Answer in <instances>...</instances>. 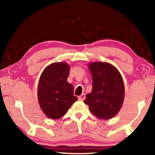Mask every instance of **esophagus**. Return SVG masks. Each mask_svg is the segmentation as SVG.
<instances>
[{
	"mask_svg": "<svg viewBox=\"0 0 155 155\" xmlns=\"http://www.w3.org/2000/svg\"><path fill=\"white\" fill-rule=\"evenodd\" d=\"M84 99H85V94H82L80 96L78 97V99L80 101H84Z\"/></svg>",
	"mask_w": 155,
	"mask_h": 155,
	"instance_id": "1",
	"label": "esophagus"
}]
</instances>
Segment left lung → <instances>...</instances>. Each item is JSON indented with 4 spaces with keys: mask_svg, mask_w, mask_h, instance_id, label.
<instances>
[{
    "mask_svg": "<svg viewBox=\"0 0 155 155\" xmlns=\"http://www.w3.org/2000/svg\"><path fill=\"white\" fill-rule=\"evenodd\" d=\"M92 77V90L84 102L99 119H111L121 109L124 100V80L118 70L106 62L89 63Z\"/></svg>",
    "mask_w": 155,
    "mask_h": 155,
    "instance_id": "left-lung-1",
    "label": "left lung"
}]
</instances>
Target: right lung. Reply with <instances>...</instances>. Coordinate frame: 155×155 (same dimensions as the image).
Here are the masks:
<instances>
[{
	"instance_id": "right-lung-1",
	"label": "right lung",
	"mask_w": 155,
	"mask_h": 155,
	"mask_svg": "<svg viewBox=\"0 0 155 155\" xmlns=\"http://www.w3.org/2000/svg\"><path fill=\"white\" fill-rule=\"evenodd\" d=\"M71 66L65 62L48 65L40 76L37 87L38 101L43 113L51 119H58L78 100L73 86L67 81Z\"/></svg>"
}]
</instances>
